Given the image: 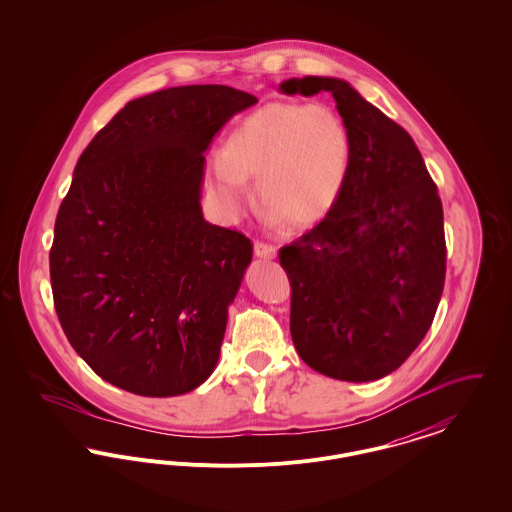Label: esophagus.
<instances>
[{
    "mask_svg": "<svg viewBox=\"0 0 512 512\" xmlns=\"http://www.w3.org/2000/svg\"><path fill=\"white\" fill-rule=\"evenodd\" d=\"M253 251L259 259H274L276 257V247L272 245L263 244V242H255L253 244Z\"/></svg>",
    "mask_w": 512,
    "mask_h": 512,
    "instance_id": "esophagus-1",
    "label": "esophagus"
}]
</instances>
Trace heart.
<instances>
[{
    "mask_svg": "<svg viewBox=\"0 0 512 512\" xmlns=\"http://www.w3.org/2000/svg\"><path fill=\"white\" fill-rule=\"evenodd\" d=\"M353 161L351 130L326 103H268L247 115L215 157L207 188L226 220L244 217L257 178L268 217L295 226L324 217L338 201Z\"/></svg>",
    "mask_w": 512,
    "mask_h": 512,
    "instance_id": "1",
    "label": "heart"
}]
</instances>
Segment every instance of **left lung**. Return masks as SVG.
<instances>
[{"instance_id":"1","label":"left lung","mask_w":512,"mask_h":512,"mask_svg":"<svg viewBox=\"0 0 512 512\" xmlns=\"http://www.w3.org/2000/svg\"><path fill=\"white\" fill-rule=\"evenodd\" d=\"M282 94L330 92L353 138L345 188L313 230L280 249L290 332L320 374L372 382L424 340L445 282L438 188L405 128L332 76L290 78Z\"/></svg>"}]
</instances>
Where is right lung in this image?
Wrapping results in <instances>:
<instances>
[{"instance_id":"add662e5","label":"right lung","mask_w":512,"mask_h":512,"mask_svg":"<svg viewBox=\"0 0 512 512\" xmlns=\"http://www.w3.org/2000/svg\"><path fill=\"white\" fill-rule=\"evenodd\" d=\"M255 103L219 84L153 92L128 101L82 151L49 274L67 340L105 382L172 397L219 363L253 247L203 219V153Z\"/></svg>"}]
</instances>
